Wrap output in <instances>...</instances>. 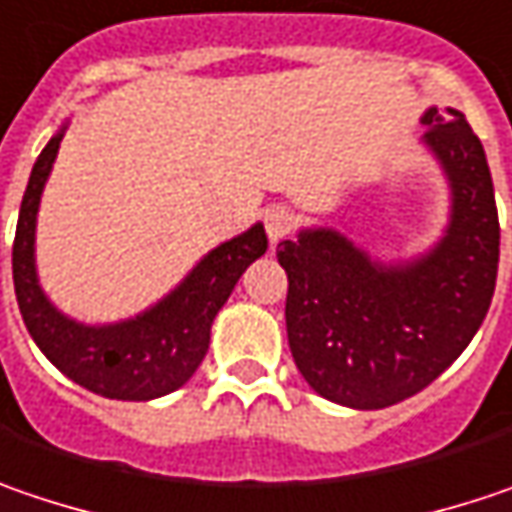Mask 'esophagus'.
<instances>
[{
    "instance_id": "1",
    "label": "esophagus",
    "mask_w": 512,
    "mask_h": 512,
    "mask_svg": "<svg viewBox=\"0 0 512 512\" xmlns=\"http://www.w3.org/2000/svg\"><path fill=\"white\" fill-rule=\"evenodd\" d=\"M263 226H266L269 240H272V243H278V240H284L286 234L292 231L295 220H292V214L286 211L284 205H275V208H269V211L263 214Z\"/></svg>"
}]
</instances>
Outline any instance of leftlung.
Returning <instances> with one entry per match:
<instances>
[{
  "label": "left lung",
  "instance_id": "8db88e82",
  "mask_svg": "<svg viewBox=\"0 0 512 512\" xmlns=\"http://www.w3.org/2000/svg\"><path fill=\"white\" fill-rule=\"evenodd\" d=\"M423 124L455 196L432 255L385 269L330 228L278 243L292 359L339 406L385 408L423 391L472 342L493 301L498 211L484 147L458 109H429Z\"/></svg>",
  "mask_w": 512,
  "mask_h": 512
}]
</instances>
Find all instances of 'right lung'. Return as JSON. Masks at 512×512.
I'll return each instance as SVG.
<instances>
[{
  "instance_id": "obj_1",
  "label": "right lung",
  "mask_w": 512,
  "mask_h": 512,
  "mask_svg": "<svg viewBox=\"0 0 512 512\" xmlns=\"http://www.w3.org/2000/svg\"><path fill=\"white\" fill-rule=\"evenodd\" d=\"M60 136H54L34 162L22 196L14 237V289L22 321L37 347L77 385L109 400H156L182 388L199 368L211 321L228 301L246 266L266 252L263 226L217 246L185 284L144 316L109 327H83L60 316L34 272V223L37 205L57 156Z\"/></svg>"
}]
</instances>
